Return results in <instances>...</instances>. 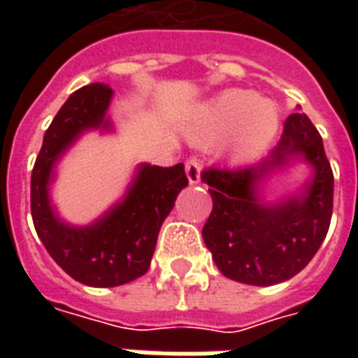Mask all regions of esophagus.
Here are the masks:
<instances>
[{"mask_svg": "<svg viewBox=\"0 0 358 358\" xmlns=\"http://www.w3.org/2000/svg\"><path fill=\"white\" fill-rule=\"evenodd\" d=\"M186 176L189 184H199L201 182V163L197 159L186 161Z\"/></svg>", "mask_w": 358, "mask_h": 358, "instance_id": "34e87169", "label": "esophagus"}]
</instances>
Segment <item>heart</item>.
Listing matches in <instances>:
<instances>
[{
	"label": "heart",
	"instance_id": "1",
	"mask_svg": "<svg viewBox=\"0 0 358 358\" xmlns=\"http://www.w3.org/2000/svg\"><path fill=\"white\" fill-rule=\"evenodd\" d=\"M278 130L276 105L259 99L253 92L228 90L199 107L189 128V138L209 143L226 138V148L236 157H249L263 149Z\"/></svg>",
	"mask_w": 358,
	"mask_h": 358
}]
</instances>
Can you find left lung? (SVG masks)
<instances>
[{
	"label": "left lung",
	"mask_w": 358,
	"mask_h": 358,
	"mask_svg": "<svg viewBox=\"0 0 358 358\" xmlns=\"http://www.w3.org/2000/svg\"><path fill=\"white\" fill-rule=\"evenodd\" d=\"M299 109L259 163L201 172L213 197L203 241L218 270L241 284L274 285L293 278L310 263L330 228L334 174L320 134ZM292 162L305 164L309 176L299 192L272 200L266 182Z\"/></svg>",
	"instance_id": "1"
}]
</instances>
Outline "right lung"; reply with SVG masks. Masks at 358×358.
<instances>
[{"label":"right lung","mask_w":358,"mask_h":358,"mask_svg":"<svg viewBox=\"0 0 358 358\" xmlns=\"http://www.w3.org/2000/svg\"><path fill=\"white\" fill-rule=\"evenodd\" d=\"M113 90L95 82L74 92L43 136L30 180L32 220L51 259L76 282L115 287L143 276L151 264L157 236L178 194L187 186L184 164L140 163L122 199L92 224L66 222L51 201L59 159L86 132H113L107 117Z\"/></svg>","instance_id":"right-lung-1"}]
</instances>
